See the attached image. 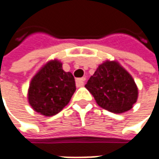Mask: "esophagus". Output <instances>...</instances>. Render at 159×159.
I'll return each instance as SVG.
<instances>
[{
    "label": "esophagus",
    "instance_id": "esophagus-1",
    "mask_svg": "<svg viewBox=\"0 0 159 159\" xmlns=\"http://www.w3.org/2000/svg\"><path fill=\"white\" fill-rule=\"evenodd\" d=\"M86 78H80V79H77L76 80V86L77 87H82L85 84Z\"/></svg>",
    "mask_w": 159,
    "mask_h": 159
}]
</instances>
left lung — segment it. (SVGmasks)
Listing matches in <instances>:
<instances>
[{"instance_id": "obj_1", "label": "left lung", "mask_w": 159, "mask_h": 159, "mask_svg": "<svg viewBox=\"0 0 159 159\" xmlns=\"http://www.w3.org/2000/svg\"><path fill=\"white\" fill-rule=\"evenodd\" d=\"M85 87L97 104L111 112L127 111L137 101L136 84L117 61L107 60L100 64Z\"/></svg>"}]
</instances>
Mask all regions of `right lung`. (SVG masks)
<instances>
[{
    "mask_svg": "<svg viewBox=\"0 0 159 159\" xmlns=\"http://www.w3.org/2000/svg\"><path fill=\"white\" fill-rule=\"evenodd\" d=\"M57 59L44 64L33 77L28 89V102L36 112L50 117L66 106L76 90L74 77L63 70Z\"/></svg>",
    "mask_w": 159,
    "mask_h": 159,
    "instance_id": "add662e5",
    "label": "right lung"
}]
</instances>
